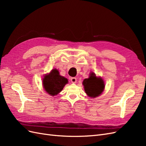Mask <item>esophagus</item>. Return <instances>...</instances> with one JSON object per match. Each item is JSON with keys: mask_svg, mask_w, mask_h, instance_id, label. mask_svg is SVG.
<instances>
[{"mask_svg": "<svg viewBox=\"0 0 146 146\" xmlns=\"http://www.w3.org/2000/svg\"><path fill=\"white\" fill-rule=\"evenodd\" d=\"M70 82H71L72 83H76L77 82V78L76 77H72L70 78Z\"/></svg>", "mask_w": 146, "mask_h": 146, "instance_id": "esophagus-1", "label": "esophagus"}]
</instances>
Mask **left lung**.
Instances as JSON below:
<instances>
[{"mask_svg": "<svg viewBox=\"0 0 146 146\" xmlns=\"http://www.w3.org/2000/svg\"><path fill=\"white\" fill-rule=\"evenodd\" d=\"M83 85L86 94L92 98L100 96L105 88L103 79L101 77H96L93 72L90 73L89 78H85L83 80Z\"/></svg>", "mask_w": 146, "mask_h": 146, "instance_id": "obj_1", "label": "left lung"}]
</instances>
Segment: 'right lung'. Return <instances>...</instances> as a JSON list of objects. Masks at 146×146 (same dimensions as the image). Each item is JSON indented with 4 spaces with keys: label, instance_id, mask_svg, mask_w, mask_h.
Segmentation results:
<instances>
[{
    "label": "right lung",
    "instance_id": "1",
    "mask_svg": "<svg viewBox=\"0 0 146 146\" xmlns=\"http://www.w3.org/2000/svg\"><path fill=\"white\" fill-rule=\"evenodd\" d=\"M68 82V79L61 76L58 70L54 69L46 74L42 79V85L47 93L52 96L58 94Z\"/></svg>",
    "mask_w": 146,
    "mask_h": 146
}]
</instances>
